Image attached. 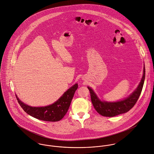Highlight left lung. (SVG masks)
Instances as JSON below:
<instances>
[{
    "label": "left lung",
    "instance_id": "1",
    "mask_svg": "<svg viewBox=\"0 0 154 154\" xmlns=\"http://www.w3.org/2000/svg\"><path fill=\"white\" fill-rule=\"evenodd\" d=\"M145 78V68L144 66L143 76L137 89L127 98L114 102L101 101L92 89L88 87L90 91L91 100L95 110L102 116L111 117L128 112L134 106L140 95L144 84Z\"/></svg>",
    "mask_w": 154,
    "mask_h": 154
}]
</instances>
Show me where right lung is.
<instances>
[{
  "label": "right lung",
  "mask_w": 154,
  "mask_h": 154,
  "mask_svg": "<svg viewBox=\"0 0 154 154\" xmlns=\"http://www.w3.org/2000/svg\"><path fill=\"white\" fill-rule=\"evenodd\" d=\"M78 88V84H75L61 97L52 105L43 107H32L21 101L16 95L17 99L23 110L31 117L46 122H58L67 112L75 91Z\"/></svg>",
  "instance_id": "1"
}]
</instances>
